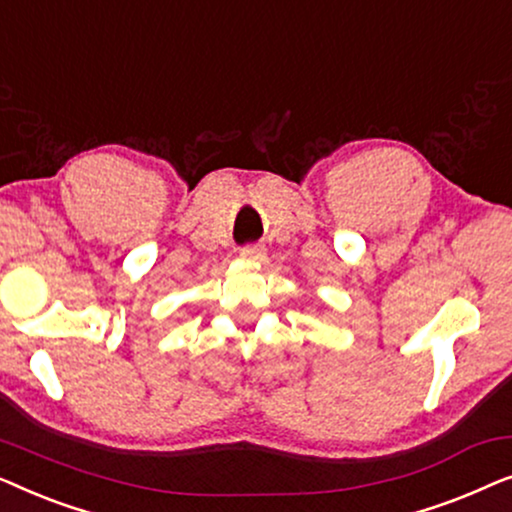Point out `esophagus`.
I'll return each instance as SVG.
<instances>
[{
	"mask_svg": "<svg viewBox=\"0 0 512 512\" xmlns=\"http://www.w3.org/2000/svg\"><path fill=\"white\" fill-rule=\"evenodd\" d=\"M240 256L247 261H258L263 256V247L261 244H247V247H240Z\"/></svg>",
	"mask_w": 512,
	"mask_h": 512,
	"instance_id": "esophagus-1",
	"label": "esophagus"
}]
</instances>
